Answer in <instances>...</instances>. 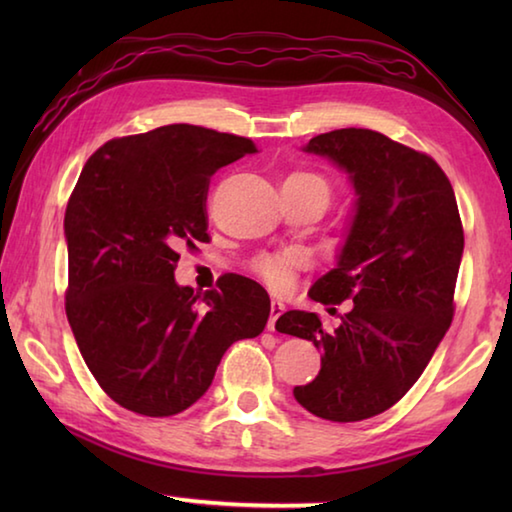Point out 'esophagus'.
Returning a JSON list of instances; mask_svg holds the SVG:
<instances>
[{
	"label": "esophagus",
	"instance_id": "esophagus-1",
	"mask_svg": "<svg viewBox=\"0 0 512 512\" xmlns=\"http://www.w3.org/2000/svg\"><path fill=\"white\" fill-rule=\"evenodd\" d=\"M282 311H284V305L280 300H273L271 302V318H268V329H271V332H275V320L282 316Z\"/></svg>",
	"mask_w": 512,
	"mask_h": 512
}]
</instances>
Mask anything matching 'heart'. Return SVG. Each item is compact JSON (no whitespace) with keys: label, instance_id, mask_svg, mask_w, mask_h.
<instances>
[{"label":"heart","instance_id":"1","mask_svg":"<svg viewBox=\"0 0 512 512\" xmlns=\"http://www.w3.org/2000/svg\"><path fill=\"white\" fill-rule=\"evenodd\" d=\"M289 178L291 180H309V183H318V185H323L327 189L325 180L318 178V176H311V173H291ZM293 264H296V262H293L291 257H266V259H262V262H259L257 268H259V273H262L264 280L271 284V287L280 289L282 284L289 280Z\"/></svg>","mask_w":512,"mask_h":512}]
</instances>
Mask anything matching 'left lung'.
Masks as SVG:
<instances>
[{
  "label": "left lung",
  "mask_w": 512,
  "mask_h": 512,
  "mask_svg": "<svg viewBox=\"0 0 512 512\" xmlns=\"http://www.w3.org/2000/svg\"><path fill=\"white\" fill-rule=\"evenodd\" d=\"M302 151L339 167L357 196L334 268L309 289L311 300H352V309L334 332L300 309L275 329L323 352L316 379L293 388L298 404L323 420L357 422L402 400L452 325L461 216L445 171L386 135L341 128Z\"/></svg>",
  "instance_id": "obj_1"
}]
</instances>
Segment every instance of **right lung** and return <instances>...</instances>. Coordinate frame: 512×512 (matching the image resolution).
I'll return each instance as SVG.
<instances>
[{
  "mask_svg": "<svg viewBox=\"0 0 512 512\" xmlns=\"http://www.w3.org/2000/svg\"><path fill=\"white\" fill-rule=\"evenodd\" d=\"M257 153L246 137L171 124L90 155L65 210L67 320L112 400L167 418L201 400L232 343L264 332L271 300L225 275L196 296L173 277L178 250L207 237L216 171Z\"/></svg>",
  "mask_w": 512,
  "mask_h": 512,
  "instance_id": "right-lung-1",
  "label": "right lung"
}]
</instances>
